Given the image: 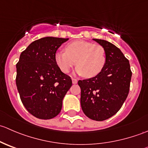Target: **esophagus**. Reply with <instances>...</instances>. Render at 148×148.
Returning a JSON list of instances; mask_svg holds the SVG:
<instances>
[{"label": "esophagus", "instance_id": "34e87169", "mask_svg": "<svg viewBox=\"0 0 148 148\" xmlns=\"http://www.w3.org/2000/svg\"><path fill=\"white\" fill-rule=\"evenodd\" d=\"M72 83L73 84H77V79H74V78H72Z\"/></svg>", "mask_w": 148, "mask_h": 148}]
</instances>
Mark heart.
Masks as SVG:
<instances>
[{
	"label": "heart",
	"mask_w": 148,
	"mask_h": 148,
	"mask_svg": "<svg viewBox=\"0 0 148 148\" xmlns=\"http://www.w3.org/2000/svg\"><path fill=\"white\" fill-rule=\"evenodd\" d=\"M65 52L55 54V62L62 72L68 73L72 66H77L76 72L86 78L99 75L106 64L104 47L89 41L77 40L65 46Z\"/></svg>",
	"instance_id": "obj_1"
}]
</instances>
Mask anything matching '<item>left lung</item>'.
<instances>
[{"instance_id": "8db88e82", "label": "left lung", "mask_w": 148, "mask_h": 148, "mask_svg": "<svg viewBox=\"0 0 148 148\" xmlns=\"http://www.w3.org/2000/svg\"><path fill=\"white\" fill-rule=\"evenodd\" d=\"M104 47L106 64L92 78L79 80L81 106L86 117L103 121L116 114L129 94L132 71L128 59L120 49L109 41L94 38Z\"/></svg>"}]
</instances>
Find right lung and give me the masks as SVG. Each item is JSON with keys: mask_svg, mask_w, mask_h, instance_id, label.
Returning a JSON list of instances; mask_svg holds the SVG:
<instances>
[{"mask_svg": "<svg viewBox=\"0 0 148 148\" xmlns=\"http://www.w3.org/2000/svg\"><path fill=\"white\" fill-rule=\"evenodd\" d=\"M69 38L44 37L21 52L16 64V83L21 100L33 116L49 120L57 116L64 97L72 85L55 62V54Z\"/></svg>", "mask_w": 148, "mask_h": 148, "instance_id": "obj_1", "label": "right lung"}]
</instances>
